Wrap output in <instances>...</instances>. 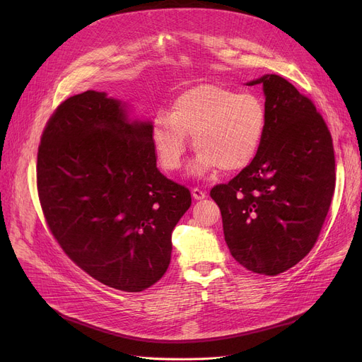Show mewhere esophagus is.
<instances>
[{
	"mask_svg": "<svg viewBox=\"0 0 362 362\" xmlns=\"http://www.w3.org/2000/svg\"><path fill=\"white\" fill-rule=\"evenodd\" d=\"M192 197L199 201V199H204V198H205V192L202 191V189H199V187H194V189H192Z\"/></svg>",
	"mask_w": 362,
	"mask_h": 362,
	"instance_id": "34e87169",
	"label": "esophagus"
}]
</instances>
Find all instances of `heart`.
Instances as JSON below:
<instances>
[{
  "label": "heart",
  "instance_id": "1",
  "mask_svg": "<svg viewBox=\"0 0 362 362\" xmlns=\"http://www.w3.org/2000/svg\"><path fill=\"white\" fill-rule=\"evenodd\" d=\"M267 132V108L258 95L201 83L179 93L170 114L157 112L149 126L151 144L165 171L180 167L189 136L198 151L191 173H238L252 164Z\"/></svg>",
  "mask_w": 362,
  "mask_h": 362
}]
</instances>
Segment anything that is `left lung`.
I'll return each instance as SVG.
<instances>
[{
    "label": "left lung",
    "instance_id": "left-lung-1",
    "mask_svg": "<svg viewBox=\"0 0 362 362\" xmlns=\"http://www.w3.org/2000/svg\"><path fill=\"white\" fill-rule=\"evenodd\" d=\"M246 85H262L267 132L252 164L210 195L233 258L277 276L317 242L334 194V151L326 122L286 79L264 74Z\"/></svg>",
    "mask_w": 362,
    "mask_h": 362
}]
</instances>
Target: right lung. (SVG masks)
Here are the masks:
<instances>
[{"label":"right lung","mask_w":362,"mask_h":362,"mask_svg":"<svg viewBox=\"0 0 362 362\" xmlns=\"http://www.w3.org/2000/svg\"><path fill=\"white\" fill-rule=\"evenodd\" d=\"M148 120L86 90L59 105L37 151V194L49 230L90 277L141 292L168 269L171 232L189 189L157 168Z\"/></svg>","instance_id":"add662e5"}]
</instances>
